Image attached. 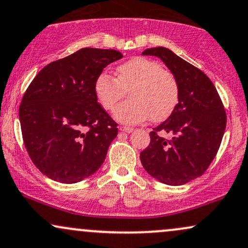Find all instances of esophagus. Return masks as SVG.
<instances>
[{"label":"esophagus","instance_id":"obj_1","mask_svg":"<svg viewBox=\"0 0 248 248\" xmlns=\"http://www.w3.org/2000/svg\"><path fill=\"white\" fill-rule=\"evenodd\" d=\"M119 130L123 131V132H125V133H131L135 131V129H132V127H129V126H122Z\"/></svg>","mask_w":248,"mask_h":248}]
</instances>
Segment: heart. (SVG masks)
<instances>
[{"label":"heart","instance_id":"heart-1","mask_svg":"<svg viewBox=\"0 0 248 248\" xmlns=\"http://www.w3.org/2000/svg\"><path fill=\"white\" fill-rule=\"evenodd\" d=\"M129 90L131 100L123 102L113 111L122 124H138L150 117L164 121L179 102V86L170 72L156 61L135 58L118 67L117 78L108 72L96 78L94 94L104 110H111Z\"/></svg>","mask_w":248,"mask_h":248}]
</instances>
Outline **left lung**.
<instances>
[{
    "label": "left lung",
    "instance_id": "8db88e82",
    "mask_svg": "<svg viewBox=\"0 0 248 248\" xmlns=\"http://www.w3.org/2000/svg\"><path fill=\"white\" fill-rule=\"evenodd\" d=\"M161 59L179 86V102L170 116L150 133L140 153L145 170L168 186H182L202 175L216 156L226 126V113L211 80L170 48L142 52ZM158 132L170 133L165 140Z\"/></svg>",
    "mask_w": 248,
    "mask_h": 248
}]
</instances>
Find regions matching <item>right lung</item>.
Wrapping results in <instances>:
<instances>
[{"label":"right lung","instance_id":"1","mask_svg":"<svg viewBox=\"0 0 248 248\" xmlns=\"http://www.w3.org/2000/svg\"><path fill=\"white\" fill-rule=\"evenodd\" d=\"M121 58L116 49L81 48L44 67L26 89L19 107L23 140L44 175L77 183L103 164L118 129L97 103L94 83Z\"/></svg>","mask_w":248,"mask_h":248}]
</instances>
